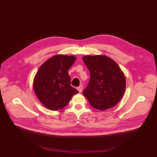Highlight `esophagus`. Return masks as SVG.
Here are the masks:
<instances>
[{
	"label": "esophagus",
	"instance_id": "obj_1",
	"mask_svg": "<svg viewBox=\"0 0 157 157\" xmlns=\"http://www.w3.org/2000/svg\"><path fill=\"white\" fill-rule=\"evenodd\" d=\"M82 86L81 85V86H79V87H78V88H77V89H78V92H79V93H81L82 92Z\"/></svg>",
	"mask_w": 157,
	"mask_h": 157
}]
</instances>
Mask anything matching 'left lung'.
<instances>
[{
    "label": "left lung",
    "mask_w": 157,
    "mask_h": 157,
    "mask_svg": "<svg viewBox=\"0 0 157 157\" xmlns=\"http://www.w3.org/2000/svg\"><path fill=\"white\" fill-rule=\"evenodd\" d=\"M82 59L90 74L83 94L90 105L105 111L117 105L126 88L125 77L119 66L105 55H86Z\"/></svg>",
    "instance_id": "left-lung-1"
}]
</instances>
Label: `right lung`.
<instances>
[{"label": "right lung", "instance_id": "right-lung-1", "mask_svg": "<svg viewBox=\"0 0 157 157\" xmlns=\"http://www.w3.org/2000/svg\"><path fill=\"white\" fill-rule=\"evenodd\" d=\"M73 55H56L40 67L33 82L36 96L42 105L51 111L61 110L78 91L71 86L68 70L75 61Z\"/></svg>", "mask_w": 157, "mask_h": 157}]
</instances>
